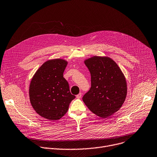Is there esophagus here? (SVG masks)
I'll return each mask as SVG.
<instances>
[{
	"label": "esophagus",
	"mask_w": 157,
	"mask_h": 157,
	"mask_svg": "<svg viewBox=\"0 0 157 157\" xmlns=\"http://www.w3.org/2000/svg\"><path fill=\"white\" fill-rule=\"evenodd\" d=\"M81 97H82V95H81V93H79L78 95H76V98H81Z\"/></svg>",
	"instance_id": "1"
}]
</instances>
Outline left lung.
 <instances>
[{"mask_svg": "<svg viewBox=\"0 0 157 157\" xmlns=\"http://www.w3.org/2000/svg\"><path fill=\"white\" fill-rule=\"evenodd\" d=\"M91 75V88L82 100L90 111L107 118L118 111L126 100L127 83L116 62L94 56L85 60Z\"/></svg>", "mask_w": 157, "mask_h": 157, "instance_id": "8db88e82", "label": "left lung"}]
</instances>
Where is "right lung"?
<instances>
[{"mask_svg":"<svg viewBox=\"0 0 157 157\" xmlns=\"http://www.w3.org/2000/svg\"><path fill=\"white\" fill-rule=\"evenodd\" d=\"M67 64V62L64 59L47 60L36 71L30 82L31 105L40 116L50 121L63 117L70 103L75 98L63 77Z\"/></svg>","mask_w":157,"mask_h":157,"instance_id":"add662e5","label":"right lung"}]
</instances>
